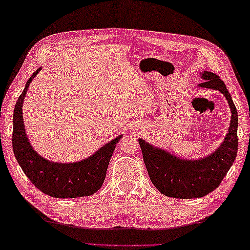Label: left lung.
<instances>
[{
    "label": "left lung",
    "instance_id": "obj_1",
    "mask_svg": "<svg viewBox=\"0 0 250 250\" xmlns=\"http://www.w3.org/2000/svg\"><path fill=\"white\" fill-rule=\"evenodd\" d=\"M203 83L198 86L219 91L226 97L231 112L230 125L224 142L214 153L199 159H183L154 147L140 138L143 158L154 186L168 197L200 198L215 190L235 162L238 149V114L226 85L214 73H200Z\"/></svg>",
    "mask_w": 250,
    "mask_h": 250
}]
</instances>
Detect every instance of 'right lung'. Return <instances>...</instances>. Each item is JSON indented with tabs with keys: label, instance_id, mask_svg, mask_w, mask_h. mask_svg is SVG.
Here are the masks:
<instances>
[{
	"label": "right lung",
	"instance_id": "add662e5",
	"mask_svg": "<svg viewBox=\"0 0 250 250\" xmlns=\"http://www.w3.org/2000/svg\"><path fill=\"white\" fill-rule=\"evenodd\" d=\"M40 68L27 80L18 98L13 113L12 145L16 161L36 188L51 197L76 198L95 194L103 185L108 164L122 135L108 142L91 156L76 163H54L35 152L26 136L23 122V102L32 80Z\"/></svg>",
	"mask_w": 250,
	"mask_h": 250
}]
</instances>
